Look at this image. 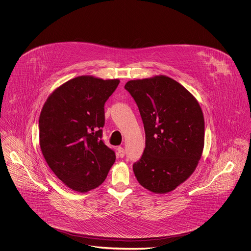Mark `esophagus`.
<instances>
[{"instance_id": "obj_1", "label": "esophagus", "mask_w": 251, "mask_h": 251, "mask_svg": "<svg viewBox=\"0 0 251 251\" xmlns=\"http://www.w3.org/2000/svg\"><path fill=\"white\" fill-rule=\"evenodd\" d=\"M118 153H119V156H120V158L125 156V151H124V149L122 147H119L118 148Z\"/></svg>"}]
</instances>
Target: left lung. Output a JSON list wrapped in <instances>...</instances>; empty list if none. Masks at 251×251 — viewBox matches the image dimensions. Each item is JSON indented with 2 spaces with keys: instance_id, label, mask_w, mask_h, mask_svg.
Listing matches in <instances>:
<instances>
[{
  "instance_id": "left-lung-1",
  "label": "left lung",
  "mask_w": 251,
  "mask_h": 251,
  "mask_svg": "<svg viewBox=\"0 0 251 251\" xmlns=\"http://www.w3.org/2000/svg\"><path fill=\"white\" fill-rule=\"evenodd\" d=\"M124 87L137 104L146 134L134 175L150 191H172L191 176L202 154L201 108L188 90L164 75L129 81Z\"/></svg>"
}]
</instances>
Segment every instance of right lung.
<instances>
[{"instance_id":"1","label":"right lung","mask_w":251,"mask_h":251,"mask_svg":"<svg viewBox=\"0 0 251 251\" xmlns=\"http://www.w3.org/2000/svg\"><path fill=\"white\" fill-rule=\"evenodd\" d=\"M120 80L79 76L56 88L39 117L42 154L56 177L77 192L101 184L116 160L104 144V104Z\"/></svg>"}]
</instances>
